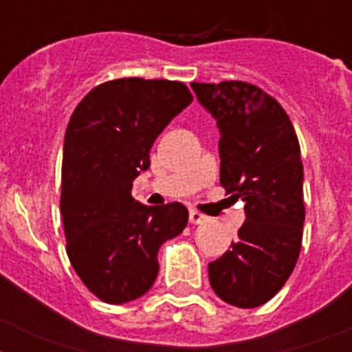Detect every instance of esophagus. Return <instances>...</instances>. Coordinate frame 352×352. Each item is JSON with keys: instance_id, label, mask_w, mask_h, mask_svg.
<instances>
[{"instance_id": "esophagus-1", "label": "esophagus", "mask_w": 352, "mask_h": 352, "mask_svg": "<svg viewBox=\"0 0 352 352\" xmlns=\"http://www.w3.org/2000/svg\"><path fill=\"white\" fill-rule=\"evenodd\" d=\"M206 215L201 214V212H197V210H190V223L192 225H203V223H206Z\"/></svg>"}]
</instances>
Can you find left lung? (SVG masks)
<instances>
[{"label":"left lung","instance_id":"8db88e82","mask_svg":"<svg viewBox=\"0 0 352 352\" xmlns=\"http://www.w3.org/2000/svg\"><path fill=\"white\" fill-rule=\"evenodd\" d=\"M219 126L221 186L245 203L232 248L208 265L221 300L254 309L278 294L300 257L305 203L300 142L279 102L248 82L192 84Z\"/></svg>","mask_w":352,"mask_h":352}]
</instances>
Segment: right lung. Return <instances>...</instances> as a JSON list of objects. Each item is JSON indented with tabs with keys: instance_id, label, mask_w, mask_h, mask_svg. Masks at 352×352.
I'll return each instance as SVG.
<instances>
[{
	"instance_id": "add662e5",
	"label": "right lung",
	"mask_w": 352,
	"mask_h": 352,
	"mask_svg": "<svg viewBox=\"0 0 352 352\" xmlns=\"http://www.w3.org/2000/svg\"><path fill=\"white\" fill-rule=\"evenodd\" d=\"M192 100L182 82L118 78L91 89L71 115L60 197L67 256L106 303L146 294L159 274L160 245L186 228L184 204L144 206L131 186L149 168L157 137Z\"/></svg>"
}]
</instances>
